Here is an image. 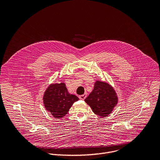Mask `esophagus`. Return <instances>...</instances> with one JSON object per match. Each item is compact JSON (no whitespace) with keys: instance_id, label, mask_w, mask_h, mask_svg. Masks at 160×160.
Returning <instances> with one entry per match:
<instances>
[{"instance_id":"1","label":"esophagus","mask_w":160,"mask_h":160,"mask_svg":"<svg viewBox=\"0 0 160 160\" xmlns=\"http://www.w3.org/2000/svg\"><path fill=\"white\" fill-rule=\"evenodd\" d=\"M86 97H87V94H86V93L84 94H83V95L79 96V98H80V99H81V100H84V99L86 98Z\"/></svg>"}]
</instances>
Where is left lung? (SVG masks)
Returning a JSON list of instances; mask_svg holds the SVG:
<instances>
[{
  "label": "left lung",
  "instance_id": "8db88e82",
  "mask_svg": "<svg viewBox=\"0 0 160 160\" xmlns=\"http://www.w3.org/2000/svg\"><path fill=\"white\" fill-rule=\"evenodd\" d=\"M118 96L115 89L107 82L97 80L93 90L85 99L96 115L105 117L112 111L118 103Z\"/></svg>",
  "mask_w": 160,
  "mask_h": 160
}]
</instances>
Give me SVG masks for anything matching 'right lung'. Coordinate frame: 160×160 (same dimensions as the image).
Instances as JSON below:
<instances>
[{
  "label": "right lung",
  "mask_w": 160,
  "mask_h": 160,
  "mask_svg": "<svg viewBox=\"0 0 160 160\" xmlns=\"http://www.w3.org/2000/svg\"><path fill=\"white\" fill-rule=\"evenodd\" d=\"M78 100L77 96L68 92L63 82L51 84L45 90L43 97L45 108L55 118L64 117L73 104Z\"/></svg>",
  "instance_id": "right-lung-1"
}]
</instances>
